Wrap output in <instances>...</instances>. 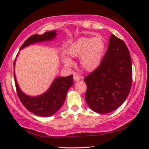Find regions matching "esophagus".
<instances>
[{
	"mask_svg": "<svg viewBox=\"0 0 149 149\" xmlns=\"http://www.w3.org/2000/svg\"><path fill=\"white\" fill-rule=\"evenodd\" d=\"M80 79V77L79 75H77V74H74V81H79Z\"/></svg>",
	"mask_w": 149,
	"mask_h": 149,
	"instance_id": "1",
	"label": "esophagus"
}]
</instances>
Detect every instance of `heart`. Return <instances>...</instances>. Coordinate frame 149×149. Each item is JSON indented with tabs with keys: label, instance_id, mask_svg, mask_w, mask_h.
<instances>
[{
	"label": "heart",
	"instance_id": "b5f03b06",
	"mask_svg": "<svg viewBox=\"0 0 149 149\" xmlns=\"http://www.w3.org/2000/svg\"><path fill=\"white\" fill-rule=\"evenodd\" d=\"M106 52V43L101 36L81 37L73 42L67 50L73 58H79L81 67L85 71L92 72L101 64ZM63 62L66 67L74 65V62L68 57H64Z\"/></svg>",
	"mask_w": 149,
	"mask_h": 149
}]
</instances>
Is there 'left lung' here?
Masks as SVG:
<instances>
[{"mask_svg":"<svg viewBox=\"0 0 149 149\" xmlns=\"http://www.w3.org/2000/svg\"><path fill=\"white\" fill-rule=\"evenodd\" d=\"M84 81L85 100L94 112L108 114L124 102L132 87V64L129 50L122 40L111 35L101 64Z\"/></svg>","mask_w":149,"mask_h":149,"instance_id":"1","label":"left lung"}]
</instances>
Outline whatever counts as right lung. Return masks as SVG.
I'll return each instance as SVG.
<instances>
[{"mask_svg": "<svg viewBox=\"0 0 149 149\" xmlns=\"http://www.w3.org/2000/svg\"><path fill=\"white\" fill-rule=\"evenodd\" d=\"M56 31L45 33L42 35L35 34L29 37L22 45L19 50L29 45L39 42L49 41L56 36ZM18 54H17V56ZM16 64V59L14 66ZM15 85L17 94L22 104L29 112L41 117H49L58 112L64 104L67 93L73 85V75L66 77H58L52 81L46 92L39 96H29L22 91L17 84L15 72H14Z\"/></svg>", "mask_w": 149, "mask_h": 149, "instance_id": "obj_1", "label": "right lung"}]
</instances>
